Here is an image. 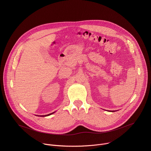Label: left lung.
I'll use <instances>...</instances> for the list:
<instances>
[{
	"label": "left lung",
	"mask_w": 151,
	"mask_h": 151,
	"mask_svg": "<svg viewBox=\"0 0 151 151\" xmlns=\"http://www.w3.org/2000/svg\"><path fill=\"white\" fill-rule=\"evenodd\" d=\"M111 112H114V111H111Z\"/></svg>",
	"instance_id": "8db88e82"
}]
</instances>
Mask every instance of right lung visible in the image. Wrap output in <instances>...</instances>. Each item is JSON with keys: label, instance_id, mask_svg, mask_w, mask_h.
Here are the masks:
<instances>
[{"label": "right lung", "instance_id": "add662e5", "mask_svg": "<svg viewBox=\"0 0 151 151\" xmlns=\"http://www.w3.org/2000/svg\"><path fill=\"white\" fill-rule=\"evenodd\" d=\"M54 112H53V113H51V114H48V115H40V116H49V115H51V114H54Z\"/></svg>", "mask_w": 151, "mask_h": 151}]
</instances>
